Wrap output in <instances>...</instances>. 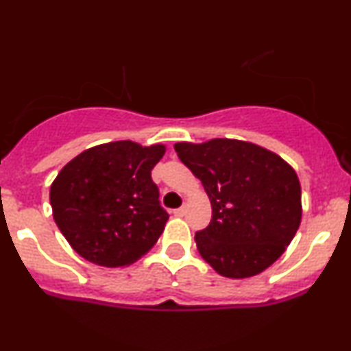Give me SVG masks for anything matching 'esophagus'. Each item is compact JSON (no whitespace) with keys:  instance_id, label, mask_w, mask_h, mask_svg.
Returning a JSON list of instances; mask_svg holds the SVG:
<instances>
[{"instance_id":"obj_1","label":"esophagus","mask_w":351,"mask_h":351,"mask_svg":"<svg viewBox=\"0 0 351 351\" xmlns=\"http://www.w3.org/2000/svg\"><path fill=\"white\" fill-rule=\"evenodd\" d=\"M184 213H186V208H178V209H175V211H173V215H175V216H183L184 215Z\"/></svg>"}]
</instances>
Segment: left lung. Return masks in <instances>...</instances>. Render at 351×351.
<instances>
[{"mask_svg": "<svg viewBox=\"0 0 351 351\" xmlns=\"http://www.w3.org/2000/svg\"><path fill=\"white\" fill-rule=\"evenodd\" d=\"M180 160L203 183L213 217L196 247L223 277L261 274L285 252L302 219L299 176L277 153L236 138L178 142Z\"/></svg>", "mask_w": 351, "mask_h": 351, "instance_id": "left-lung-1", "label": "left lung"}]
</instances>
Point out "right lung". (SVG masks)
Segmentation results:
<instances>
[{
    "label": "right lung",
    "instance_id": "1",
    "mask_svg": "<svg viewBox=\"0 0 351 351\" xmlns=\"http://www.w3.org/2000/svg\"><path fill=\"white\" fill-rule=\"evenodd\" d=\"M163 143L119 140L87 148L52 181V216L80 257L104 267H125L145 256L168 221L152 170Z\"/></svg>",
    "mask_w": 351,
    "mask_h": 351
}]
</instances>
